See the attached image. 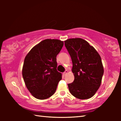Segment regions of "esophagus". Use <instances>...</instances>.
Wrapping results in <instances>:
<instances>
[{"label":"esophagus","instance_id":"34e87169","mask_svg":"<svg viewBox=\"0 0 121 121\" xmlns=\"http://www.w3.org/2000/svg\"><path fill=\"white\" fill-rule=\"evenodd\" d=\"M68 73V71L67 70H65V71L64 73H63V74H64V75H65Z\"/></svg>","mask_w":121,"mask_h":121}]
</instances>
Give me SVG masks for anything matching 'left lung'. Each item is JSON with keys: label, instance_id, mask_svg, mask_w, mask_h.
I'll return each mask as SVG.
<instances>
[{"label": "left lung", "instance_id": "left-lung-1", "mask_svg": "<svg viewBox=\"0 0 121 121\" xmlns=\"http://www.w3.org/2000/svg\"><path fill=\"white\" fill-rule=\"evenodd\" d=\"M65 45L73 62L75 79L68 84L70 93L79 99H87L95 95L101 83L104 67L99 53L82 38H70Z\"/></svg>", "mask_w": 121, "mask_h": 121}]
</instances>
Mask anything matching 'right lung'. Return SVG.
Masks as SVG:
<instances>
[{
	"label": "right lung",
	"mask_w": 121,
	"mask_h": 121,
	"mask_svg": "<svg viewBox=\"0 0 121 121\" xmlns=\"http://www.w3.org/2000/svg\"><path fill=\"white\" fill-rule=\"evenodd\" d=\"M63 46V41L47 39L35 46L24 59L22 76L36 99H48L56 92L62 79V73L56 70V56Z\"/></svg>",
	"instance_id": "1"
}]
</instances>
